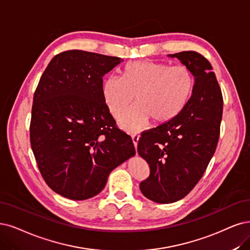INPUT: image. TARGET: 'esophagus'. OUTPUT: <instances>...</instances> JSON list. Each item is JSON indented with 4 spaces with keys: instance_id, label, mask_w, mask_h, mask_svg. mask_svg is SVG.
<instances>
[{
    "instance_id": "1",
    "label": "esophagus",
    "mask_w": 250,
    "mask_h": 250,
    "mask_svg": "<svg viewBox=\"0 0 250 250\" xmlns=\"http://www.w3.org/2000/svg\"><path fill=\"white\" fill-rule=\"evenodd\" d=\"M139 134H137V133H134L133 135H132V140H133V144H134V146H135V148H137V145H138V141H139Z\"/></svg>"
}]
</instances>
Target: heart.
I'll return each mask as SVG.
<instances>
[{
	"mask_svg": "<svg viewBox=\"0 0 250 250\" xmlns=\"http://www.w3.org/2000/svg\"><path fill=\"white\" fill-rule=\"evenodd\" d=\"M195 86V76L187 66L170 67L152 61L127 63L123 76H109L103 84L105 103L113 116L124 113L135 99L138 103L120 117L125 130L137 131L152 119L165 124L187 106Z\"/></svg>",
	"mask_w": 250,
	"mask_h": 250,
	"instance_id": "heart-1",
	"label": "heart"
}]
</instances>
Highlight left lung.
<instances>
[{
  "label": "left lung",
  "instance_id": "obj_1",
  "mask_svg": "<svg viewBox=\"0 0 250 250\" xmlns=\"http://www.w3.org/2000/svg\"><path fill=\"white\" fill-rule=\"evenodd\" d=\"M168 57L190 69L195 86L176 117L143 133L138 142V153L150 169L140 190L161 204L181 200L202 178L216 149L224 106L215 74L203 55L182 51Z\"/></svg>",
  "mask_w": 250,
  "mask_h": 250
}]
</instances>
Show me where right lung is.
<instances>
[{
  "mask_svg": "<svg viewBox=\"0 0 250 250\" xmlns=\"http://www.w3.org/2000/svg\"><path fill=\"white\" fill-rule=\"evenodd\" d=\"M122 59L83 50L50 61L34 94L31 146L47 186L71 200L97 196L109 174L135 155L103 97V76Z\"/></svg>",
  "mask_w": 250,
  "mask_h": 250,
  "instance_id": "add662e5",
  "label": "right lung"
}]
</instances>
